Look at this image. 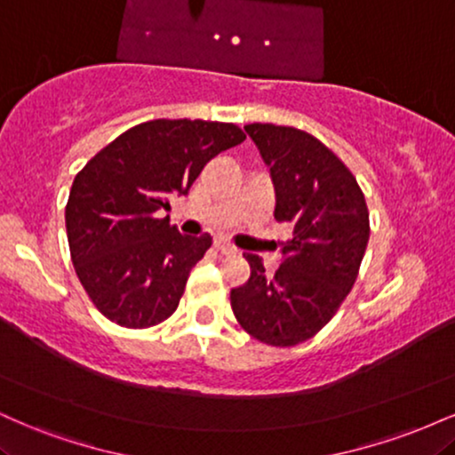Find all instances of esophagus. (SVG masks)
Returning <instances> with one entry per match:
<instances>
[{
  "label": "esophagus",
  "mask_w": 455,
  "mask_h": 455,
  "mask_svg": "<svg viewBox=\"0 0 455 455\" xmlns=\"http://www.w3.org/2000/svg\"><path fill=\"white\" fill-rule=\"evenodd\" d=\"M216 248L220 250L222 254H235V252H237V250H235L228 242H224V239H216Z\"/></svg>",
  "instance_id": "esophagus-1"
}]
</instances>
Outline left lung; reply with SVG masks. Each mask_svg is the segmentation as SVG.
I'll use <instances>...</instances> for the list:
<instances>
[{"instance_id": "obj_1", "label": "left lung", "mask_w": 455, "mask_h": 455, "mask_svg": "<svg viewBox=\"0 0 455 455\" xmlns=\"http://www.w3.org/2000/svg\"><path fill=\"white\" fill-rule=\"evenodd\" d=\"M275 188V220L293 237L280 248V267L265 274L257 254H243L250 278L231 291L233 315L271 347L310 340L331 321L353 289L370 237L368 207L357 180L312 134L291 126L248 124Z\"/></svg>"}]
</instances>
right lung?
<instances>
[{"label":"right lung","instance_id":"obj_1","mask_svg":"<svg viewBox=\"0 0 455 455\" xmlns=\"http://www.w3.org/2000/svg\"><path fill=\"white\" fill-rule=\"evenodd\" d=\"M243 139L233 124L154 119L119 134L75 177L66 205L72 263L108 321L145 329L177 310L212 237L181 235L160 212Z\"/></svg>","mask_w":455,"mask_h":455}]
</instances>
